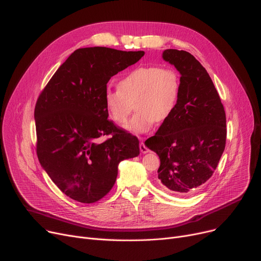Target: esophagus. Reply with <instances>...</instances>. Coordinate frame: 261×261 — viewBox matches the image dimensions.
Wrapping results in <instances>:
<instances>
[{
	"instance_id": "obj_1",
	"label": "esophagus",
	"mask_w": 261,
	"mask_h": 261,
	"mask_svg": "<svg viewBox=\"0 0 261 261\" xmlns=\"http://www.w3.org/2000/svg\"><path fill=\"white\" fill-rule=\"evenodd\" d=\"M140 149H141V152H142L143 154H145V153H148V152H149V149L145 146V144H144L143 142L140 144Z\"/></svg>"
}]
</instances>
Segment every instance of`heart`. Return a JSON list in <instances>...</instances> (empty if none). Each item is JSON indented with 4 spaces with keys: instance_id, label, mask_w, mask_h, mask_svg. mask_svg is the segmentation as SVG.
<instances>
[{
    "instance_id": "heart-1",
    "label": "heart",
    "mask_w": 261,
    "mask_h": 261,
    "mask_svg": "<svg viewBox=\"0 0 261 261\" xmlns=\"http://www.w3.org/2000/svg\"><path fill=\"white\" fill-rule=\"evenodd\" d=\"M181 77L176 70L160 65H142L123 75L117 89H107L103 102L108 116L119 126L136 112L127 129L133 133H147L155 122L167 121L179 103Z\"/></svg>"
}]
</instances>
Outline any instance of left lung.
<instances>
[{
	"instance_id": "obj_1",
	"label": "left lung",
	"mask_w": 261,
	"mask_h": 261,
	"mask_svg": "<svg viewBox=\"0 0 261 261\" xmlns=\"http://www.w3.org/2000/svg\"><path fill=\"white\" fill-rule=\"evenodd\" d=\"M163 58L181 74V96L172 116L146 146L160 156L162 187L190 196L213 175L224 151L225 111L207 71L193 55L166 49Z\"/></svg>"
}]
</instances>
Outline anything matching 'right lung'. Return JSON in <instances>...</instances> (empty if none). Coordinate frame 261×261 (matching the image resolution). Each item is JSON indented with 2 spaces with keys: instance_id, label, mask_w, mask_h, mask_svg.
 Here are the masks:
<instances>
[{
  "instance_id": "right-lung-1",
  "label": "right lung",
  "mask_w": 261,
  "mask_h": 261,
  "mask_svg": "<svg viewBox=\"0 0 261 261\" xmlns=\"http://www.w3.org/2000/svg\"><path fill=\"white\" fill-rule=\"evenodd\" d=\"M144 55L101 46L78 48L39 95L35 107L39 162L75 201L102 199L114 186L119 162L140 154L138 138L108 119L103 94L110 78ZM102 135L109 138L100 142Z\"/></svg>"
}]
</instances>
